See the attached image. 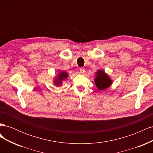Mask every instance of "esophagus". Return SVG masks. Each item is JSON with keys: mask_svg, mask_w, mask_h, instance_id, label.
I'll return each instance as SVG.
<instances>
[{"mask_svg": "<svg viewBox=\"0 0 153 153\" xmlns=\"http://www.w3.org/2000/svg\"><path fill=\"white\" fill-rule=\"evenodd\" d=\"M85 69L84 68H80V73H82V74H84V73H85Z\"/></svg>", "mask_w": 153, "mask_h": 153, "instance_id": "34e87169", "label": "esophagus"}]
</instances>
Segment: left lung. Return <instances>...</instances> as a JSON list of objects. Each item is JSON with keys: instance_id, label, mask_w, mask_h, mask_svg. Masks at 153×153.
Listing matches in <instances>:
<instances>
[{"instance_id": "left-lung-1", "label": "left lung", "mask_w": 153, "mask_h": 153, "mask_svg": "<svg viewBox=\"0 0 153 153\" xmlns=\"http://www.w3.org/2000/svg\"><path fill=\"white\" fill-rule=\"evenodd\" d=\"M96 76L95 78L94 82L97 88L100 91L106 89L112 84V81L110 79L109 76L103 70H98L96 73Z\"/></svg>"}]
</instances>
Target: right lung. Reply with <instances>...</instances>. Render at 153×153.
<instances>
[{
  "instance_id": "add662e5",
  "label": "right lung",
  "mask_w": 153,
  "mask_h": 153,
  "mask_svg": "<svg viewBox=\"0 0 153 153\" xmlns=\"http://www.w3.org/2000/svg\"><path fill=\"white\" fill-rule=\"evenodd\" d=\"M68 76V74L66 72L64 71H60L59 72L58 75L57 76V77H55V78L54 79V84L57 86H60L62 84V82L66 79Z\"/></svg>"
}]
</instances>
